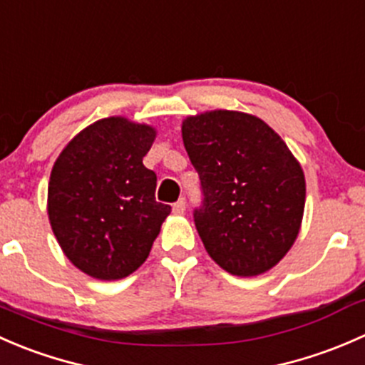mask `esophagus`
<instances>
[{
  "label": "esophagus",
  "instance_id": "34e87169",
  "mask_svg": "<svg viewBox=\"0 0 365 365\" xmlns=\"http://www.w3.org/2000/svg\"><path fill=\"white\" fill-rule=\"evenodd\" d=\"M173 212L178 213V215H182V213L185 212V200H183V197H180V200L173 205Z\"/></svg>",
  "mask_w": 365,
  "mask_h": 365
}]
</instances>
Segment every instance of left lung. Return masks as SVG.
Masks as SVG:
<instances>
[{"label": "left lung", "instance_id": "obj_1", "mask_svg": "<svg viewBox=\"0 0 365 365\" xmlns=\"http://www.w3.org/2000/svg\"><path fill=\"white\" fill-rule=\"evenodd\" d=\"M203 200L194 224L224 270L252 277L292 249L305 205V178L286 143L259 118L210 111L182 125Z\"/></svg>", "mask_w": 365, "mask_h": 365}]
</instances>
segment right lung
I'll return each mask as SVG.
<instances>
[{
  "mask_svg": "<svg viewBox=\"0 0 365 365\" xmlns=\"http://www.w3.org/2000/svg\"><path fill=\"white\" fill-rule=\"evenodd\" d=\"M155 130L120 116L84 128L51 171L47 212L65 256L84 274L116 281L152 251L171 206L155 201L157 175L143 157Z\"/></svg>",
  "mask_w": 365,
  "mask_h": 365,
  "instance_id": "add662e5",
  "label": "right lung"
}]
</instances>
